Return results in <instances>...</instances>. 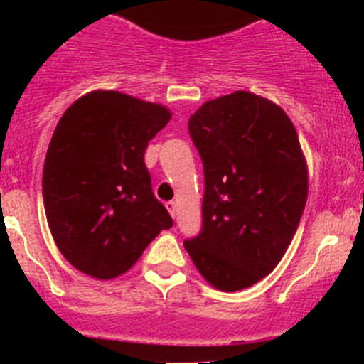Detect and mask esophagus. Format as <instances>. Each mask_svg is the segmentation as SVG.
<instances>
[{
	"label": "esophagus",
	"mask_w": 364,
	"mask_h": 364,
	"mask_svg": "<svg viewBox=\"0 0 364 364\" xmlns=\"http://www.w3.org/2000/svg\"><path fill=\"white\" fill-rule=\"evenodd\" d=\"M166 208H167V211H169V213H171V217L175 218V215H176V202H175V200L166 202Z\"/></svg>",
	"instance_id": "esophagus-1"
}]
</instances>
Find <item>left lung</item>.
Returning a JSON list of instances; mask_svg holds the SVG:
<instances>
[{"label": "left lung", "instance_id": "8db88e82", "mask_svg": "<svg viewBox=\"0 0 364 364\" xmlns=\"http://www.w3.org/2000/svg\"><path fill=\"white\" fill-rule=\"evenodd\" d=\"M188 129L204 200L200 233L184 246L215 288L244 290L279 264L306 205L297 131L279 105L246 91L205 102Z\"/></svg>", "mask_w": 364, "mask_h": 364}]
</instances>
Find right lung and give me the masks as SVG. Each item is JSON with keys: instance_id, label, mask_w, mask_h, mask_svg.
I'll return each mask as SVG.
<instances>
[{"instance_id": "right-lung-1", "label": "right lung", "mask_w": 364, "mask_h": 364, "mask_svg": "<svg viewBox=\"0 0 364 364\" xmlns=\"http://www.w3.org/2000/svg\"><path fill=\"white\" fill-rule=\"evenodd\" d=\"M169 118L162 105L96 91L58 122L45 156L43 204L54 242L80 272L118 277L173 226L144 162Z\"/></svg>"}]
</instances>
